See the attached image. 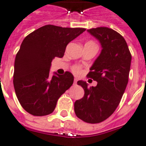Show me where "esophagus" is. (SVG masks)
Here are the masks:
<instances>
[{
	"label": "esophagus",
	"instance_id": "esophagus-1",
	"mask_svg": "<svg viewBox=\"0 0 146 146\" xmlns=\"http://www.w3.org/2000/svg\"><path fill=\"white\" fill-rule=\"evenodd\" d=\"M77 82H78V79L74 78V84H76Z\"/></svg>",
	"mask_w": 146,
	"mask_h": 146
}]
</instances>
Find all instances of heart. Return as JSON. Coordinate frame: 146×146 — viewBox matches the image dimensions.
Segmentation results:
<instances>
[{
  "mask_svg": "<svg viewBox=\"0 0 146 146\" xmlns=\"http://www.w3.org/2000/svg\"><path fill=\"white\" fill-rule=\"evenodd\" d=\"M72 70L74 73H79L80 72V67L78 66H75L72 68Z\"/></svg>",
  "mask_w": 146,
  "mask_h": 146,
  "instance_id": "b5f03b06",
  "label": "heart"
}]
</instances>
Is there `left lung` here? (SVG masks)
Masks as SVG:
<instances>
[{
  "mask_svg": "<svg viewBox=\"0 0 146 146\" xmlns=\"http://www.w3.org/2000/svg\"><path fill=\"white\" fill-rule=\"evenodd\" d=\"M87 31L102 47L87 74L97 85L89 87L85 81H78L84 96L74 102V112L84 122L97 123L110 117L119 105L127 85L132 56L124 38L115 30L99 27Z\"/></svg>",
  "mask_w": 146,
  "mask_h": 146,
  "instance_id": "1",
  "label": "left lung"
}]
</instances>
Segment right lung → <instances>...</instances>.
Listing matches in <instances>:
<instances>
[{
	"label": "right lung",
	"instance_id": "right-lung-1",
	"mask_svg": "<svg viewBox=\"0 0 146 146\" xmlns=\"http://www.w3.org/2000/svg\"><path fill=\"white\" fill-rule=\"evenodd\" d=\"M86 30L83 28L42 26L26 36L16 56L13 85L19 102L35 116L50 115L59 98L73 84L74 76L50 75L51 62L63 57L66 46Z\"/></svg>",
	"mask_w": 146,
	"mask_h": 146
}]
</instances>
